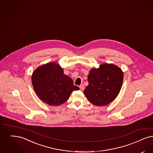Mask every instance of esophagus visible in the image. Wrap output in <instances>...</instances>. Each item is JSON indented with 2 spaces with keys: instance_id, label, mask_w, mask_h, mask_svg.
<instances>
[{
  "instance_id": "34e87169",
  "label": "esophagus",
  "mask_w": 153,
  "mask_h": 153,
  "mask_svg": "<svg viewBox=\"0 0 153 153\" xmlns=\"http://www.w3.org/2000/svg\"><path fill=\"white\" fill-rule=\"evenodd\" d=\"M79 87L81 91H83L84 89V85H81L79 86Z\"/></svg>"
}]
</instances>
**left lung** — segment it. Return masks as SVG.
Segmentation results:
<instances>
[{"label":"left lung","mask_w":153,"mask_h":153,"mask_svg":"<svg viewBox=\"0 0 153 153\" xmlns=\"http://www.w3.org/2000/svg\"><path fill=\"white\" fill-rule=\"evenodd\" d=\"M123 74L114 64L105 63L98 68H92L88 76L89 85L84 93L92 104L106 106L118 95L122 87Z\"/></svg>","instance_id":"left-lung-1"}]
</instances>
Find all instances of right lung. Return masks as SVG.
Segmentation results:
<instances>
[{
	"mask_svg": "<svg viewBox=\"0 0 153 153\" xmlns=\"http://www.w3.org/2000/svg\"><path fill=\"white\" fill-rule=\"evenodd\" d=\"M32 84L37 96L50 106H59L66 102L74 91L79 88L64 74L63 68L55 62L42 65L32 74Z\"/></svg>",
	"mask_w": 153,
	"mask_h": 153,
	"instance_id": "obj_1",
	"label": "right lung"
}]
</instances>
